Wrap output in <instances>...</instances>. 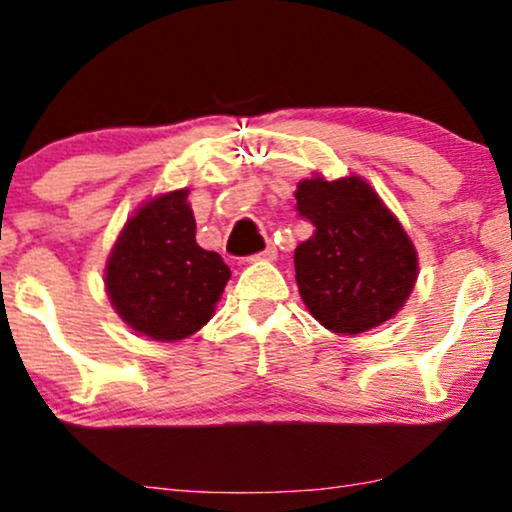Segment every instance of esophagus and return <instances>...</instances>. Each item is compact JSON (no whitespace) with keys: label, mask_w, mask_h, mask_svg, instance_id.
Wrapping results in <instances>:
<instances>
[{"label":"esophagus","mask_w":512,"mask_h":512,"mask_svg":"<svg viewBox=\"0 0 512 512\" xmlns=\"http://www.w3.org/2000/svg\"><path fill=\"white\" fill-rule=\"evenodd\" d=\"M257 260H276V248L274 245H267L262 252H257Z\"/></svg>","instance_id":"obj_1"}]
</instances>
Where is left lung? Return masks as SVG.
<instances>
[{"label":"left lung","instance_id":"left-lung-1","mask_svg":"<svg viewBox=\"0 0 512 512\" xmlns=\"http://www.w3.org/2000/svg\"><path fill=\"white\" fill-rule=\"evenodd\" d=\"M298 217L312 236L295 248V281L307 310L334 334H362L391 319L417 281V252L362 178H305Z\"/></svg>","mask_w":512,"mask_h":512}]
</instances>
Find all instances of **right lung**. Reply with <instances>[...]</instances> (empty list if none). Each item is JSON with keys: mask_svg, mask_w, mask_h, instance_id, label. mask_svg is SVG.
<instances>
[{"mask_svg": "<svg viewBox=\"0 0 512 512\" xmlns=\"http://www.w3.org/2000/svg\"><path fill=\"white\" fill-rule=\"evenodd\" d=\"M123 322L155 341H181L212 317L231 269L195 240L188 190L159 195L128 219L104 272Z\"/></svg>", "mask_w": 512, "mask_h": 512, "instance_id": "1", "label": "right lung"}]
</instances>
